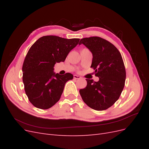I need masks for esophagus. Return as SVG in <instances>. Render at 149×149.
Returning a JSON list of instances; mask_svg holds the SVG:
<instances>
[{
	"label": "esophagus",
	"mask_w": 149,
	"mask_h": 149,
	"mask_svg": "<svg viewBox=\"0 0 149 149\" xmlns=\"http://www.w3.org/2000/svg\"><path fill=\"white\" fill-rule=\"evenodd\" d=\"M73 78H74V79H80V78H81V77H80L79 76L76 75V74H74V75L73 76Z\"/></svg>",
	"instance_id": "obj_1"
}]
</instances>
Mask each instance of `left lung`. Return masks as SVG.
<instances>
[{
	"label": "left lung",
	"instance_id": "left-lung-1",
	"mask_svg": "<svg viewBox=\"0 0 149 149\" xmlns=\"http://www.w3.org/2000/svg\"><path fill=\"white\" fill-rule=\"evenodd\" d=\"M93 54L91 68L98 81L86 79L87 86L79 90L83 101L96 111L106 110L118 101L125 85L126 73L120 53L113 44L99 37L81 39Z\"/></svg>",
	"mask_w": 149,
	"mask_h": 149
}]
</instances>
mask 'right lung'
<instances>
[{"mask_svg": "<svg viewBox=\"0 0 149 149\" xmlns=\"http://www.w3.org/2000/svg\"><path fill=\"white\" fill-rule=\"evenodd\" d=\"M79 38L66 39L47 35L40 38L30 47L22 66L25 93L32 104L41 109H48L60 100L65 83L73 75L53 72L56 63L65 61Z\"/></svg>", "mask_w": 149, "mask_h": 149, "instance_id": "1", "label": "right lung"}]
</instances>
